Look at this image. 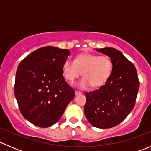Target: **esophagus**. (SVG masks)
<instances>
[{
	"instance_id": "34e87169",
	"label": "esophagus",
	"mask_w": 151,
	"mask_h": 151,
	"mask_svg": "<svg viewBox=\"0 0 151 151\" xmlns=\"http://www.w3.org/2000/svg\"><path fill=\"white\" fill-rule=\"evenodd\" d=\"M81 94V93L80 92V91H75V95L76 96H78V95H80Z\"/></svg>"
}]
</instances>
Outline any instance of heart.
Wrapping results in <instances>:
<instances>
[{"mask_svg":"<svg viewBox=\"0 0 151 151\" xmlns=\"http://www.w3.org/2000/svg\"><path fill=\"white\" fill-rule=\"evenodd\" d=\"M62 70L70 84L74 83L83 73L84 77L79 82L77 87L83 90L91 85L97 88L104 85L110 77L112 61L108 56L86 53L77 56L74 61L67 59L63 62Z\"/></svg>","mask_w":151,"mask_h":151,"instance_id":"heart-1","label":"heart"}]
</instances>
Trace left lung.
Segmentation results:
<instances>
[{
	"label": "left lung",
	"instance_id": "1",
	"mask_svg": "<svg viewBox=\"0 0 151 151\" xmlns=\"http://www.w3.org/2000/svg\"><path fill=\"white\" fill-rule=\"evenodd\" d=\"M96 50L110 58L112 71L99 89L85 93V115L94 127L109 129L122 122L132 112L139 82L134 65L119 50L112 47Z\"/></svg>",
	"mask_w": 151,
	"mask_h": 151
}]
</instances>
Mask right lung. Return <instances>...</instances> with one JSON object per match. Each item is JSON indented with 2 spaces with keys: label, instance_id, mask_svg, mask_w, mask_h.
Returning <instances> with one entry per match:
<instances>
[{
  "label": "right lung",
  "instance_id": "obj_1",
  "mask_svg": "<svg viewBox=\"0 0 151 151\" xmlns=\"http://www.w3.org/2000/svg\"><path fill=\"white\" fill-rule=\"evenodd\" d=\"M66 49L45 47L35 50L17 67L14 94L22 116L35 126L57 123L75 93L63 74Z\"/></svg>",
  "mask_w": 151,
  "mask_h": 151
}]
</instances>
